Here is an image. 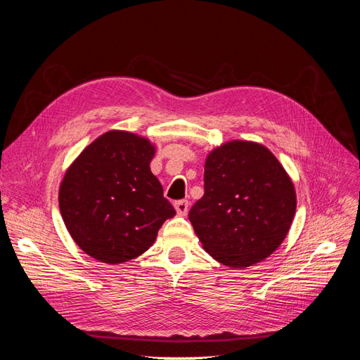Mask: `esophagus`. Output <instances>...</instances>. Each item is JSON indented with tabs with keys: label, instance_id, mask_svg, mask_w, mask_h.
<instances>
[{
	"label": "esophagus",
	"instance_id": "1",
	"mask_svg": "<svg viewBox=\"0 0 360 360\" xmlns=\"http://www.w3.org/2000/svg\"><path fill=\"white\" fill-rule=\"evenodd\" d=\"M174 207H176V212L180 216H186L188 210H189V202L186 200H180L174 202Z\"/></svg>",
	"mask_w": 360,
	"mask_h": 360
}]
</instances>
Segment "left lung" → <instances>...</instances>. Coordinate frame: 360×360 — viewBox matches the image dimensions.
<instances>
[{"mask_svg":"<svg viewBox=\"0 0 360 360\" xmlns=\"http://www.w3.org/2000/svg\"><path fill=\"white\" fill-rule=\"evenodd\" d=\"M294 213L296 192L279 160L264 146L231 141L207 156L189 221L214 259L242 269L275 252Z\"/></svg>","mask_w":360,"mask_h":360,"instance_id":"8db88e82","label":"left lung"}]
</instances>
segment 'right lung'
Returning <instances> with one entry per match:
<instances>
[{
    "label": "right lung",
    "mask_w": 360,
    "mask_h": 360,
    "mask_svg": "<svg viewBox=\"0 0 360 360\" xmlns=\"http://www.w3.org/2000/svg\"><path fill=\"white\" fill-rule=\"evenodd\" d=\"M153 156L148 139L110 130L72 163L58 201L64 224L85 254L108 264L134 259L176 214L150 171Z\"/></svg>",
    "instance_id": "obj_1"
}]
</instances>
